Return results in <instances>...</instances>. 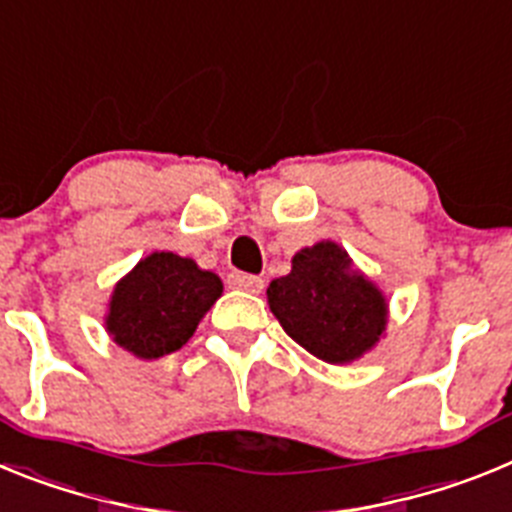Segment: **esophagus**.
I'll list each match as a JSON object with an SVG mask.
<instances>
[{
  "label": "esophagus",
  "instance_id": "1",
  "mask_svg": "<svg viewBox=\"0 0 512 512\" xmlns=\"http://www.w3.org/2000/svg\"><path fill=\"white\" fill-rule=\"evenodd\" d=\"M228 284L233 289H243V292H261L264 289V279L256 277V274H246V271L228 274Z\"/></svg>",
  "mask_w": 512,
  "mask_h": 512
}]
</instances>
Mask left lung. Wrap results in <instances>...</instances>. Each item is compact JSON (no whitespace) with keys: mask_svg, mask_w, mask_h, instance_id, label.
Segmentation results:
<instances>
[{"mask_svg":"<svg viewBox=\"0 0 512 512\" xmlns=\"http://www.w3.org/2000/svg\"><path fill=\"white\" fill-rule=\"evenodd\" d=\"M346 251L336 243L302 248L287 277L266 289L271 312L287 336L312 356L346 364L374 346L387 323V305L379 289L348 271Z\"/></svg>","mask_w":512,"mask_h":512,"instance_id":"1","label":"left lung"}]
</instances>
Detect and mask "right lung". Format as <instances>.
Segmentation results:
<instances>
[{
    "mask_svg": "<svg viewBox=\"0 0 512 512\" xmlns=\"http://www.w3.org/2000/svg\"><path fill=\"white\" fill-rule=\"evenodd\" d=\"M223 292V282L176 253H151L115 287L107 330L140 359L179 351L202 315Z\"/></svg>",
    "mask_w": 512,
    "mask_h": 512,
    "instance_id": "1",
    "label": "right lung"
}]
</instances>
